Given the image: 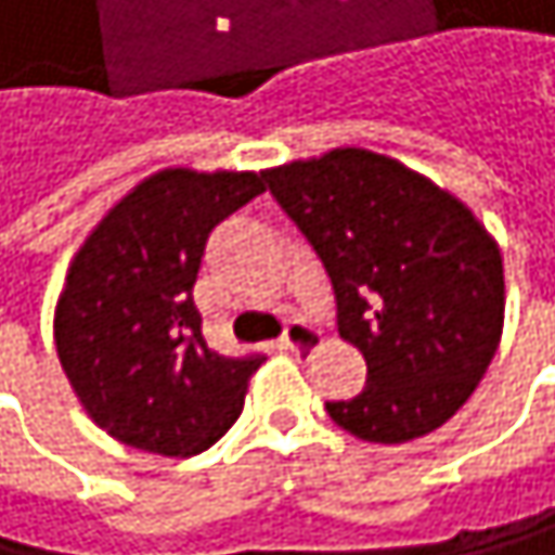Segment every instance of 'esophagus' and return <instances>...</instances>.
I'll return each mask as SVG.
<instances>
[{
  "label": "esophagus",
  "instance_id": "34e87169",
  "mask_svg": "<svg viewBox=\"0 0 555 555\" xmlns=\"http://www.w3.org/2000/svg\"><path fill=\"white\" fill-rule=\"evenodd\" d=\"M319 343H323V336H319L312 326L299 323V319L286 326V333H283V339H280V346L289 349V352H312Z\"/></svg>",
  "mask_w": 555,
  "mask_h": 555
}]
</instances>
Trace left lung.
Here are the masks:
<instances>
[{
  "mask_svg": "<svg viewBox=\"0 0 555 555\" xmlns=\"http://www.w3.org/2000/svg\"><path fill=\"white\" fill-rule=\"evenodd\" d=\"M266 185L323 259L339 336L366 389L326 402L366 442H410L473 396L503 336V256L456 196L370 149L266 169Z\"/></svg>",
  "mask_w": 555,
  "mask_h": 555,
  "instance_id": "obj_1",
  "label": "left lung"
}]
</instances>
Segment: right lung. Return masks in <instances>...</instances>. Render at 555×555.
I'll return each instance as SVG.
<instances>
[{
	"instance_id": "obj_1",
	"label": "right lung",
	"mask_w": 555,
	"mask_h": 555,
	"mask_svg": "<svg viewBox=\"0 0 555 555\" xmlns=\"http://www.w3.org/2000/svg\"><path fill=\"white\" fill-rule=\"evenodd\" d=\"M262 189L259 172L163 169L79 246L55 306V352L82 410L113 439L193 456L240 420L262 359L206 346L193 286L209 232Z\"/></svg>"
}]
</instances>
